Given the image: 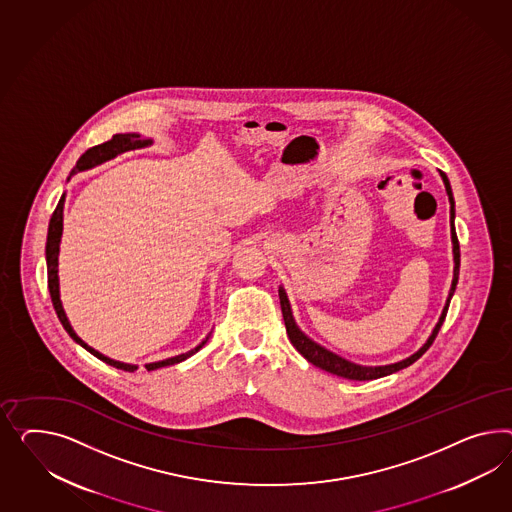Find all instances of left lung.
Segmentation results:
<instances>
[{"label":"left lung","mask_w":512,"mask_h":512,"mask_svg":"<svg viewBox=\"0 0 512 512\" xmlns=\"http://www.w3.org/2000/svg\"><path fill=\"white\" fill-rule=\"evenodd\" d=\"M442 179L443 182H445L447 195H449V203H451V238H453V253H455V274H453V285H451V291H449L447 304L443 307L442 317H440V322L436 324L434 332L430 335L429 341L421 346V348L415 352L414 356L399 361V363H391V365H384V367H363V365L350 363V361L343 360L341 356L333 354L330 350H326L324 346L313 343L307 335L300 332V328L296 326V322H294V318H292L291 304H289V300H287V294H285L283 289H279V302H281V313H283V320H285L287 335H289V339H291L292 346H294L309 363H313L315 367L326 371V373L337 374V376H343V378H348V380H374V378H382V376H387V374L401 371L404 367H408V365H412L414 361L419 360V358L429 350L430 345H432L434 339H436V335L440 332V328H442L443 320H445V315H447V309H449V304H451V298H453V294H455L456 283H458V270H460V246H458V238H456L455 231V201H453L451 184H449V179L445 177V173H442Z\"/></svg>","instance_id":"left-lung-1"}]
</instances>
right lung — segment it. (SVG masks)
<instances>
[{"instance_id":"add662e5","label":"right lung","mask_w":512,"mask_h":512,"mask_svg":"<svg viewBox=\"0 0 512 512\" xmlns=\"http://www.w3.org/2000/svg\"><path fill=\"white\" fill-rule=\"evenodd\" d=\"M149 143H151L149 139H141L139 138V134H115L110 141L100 143V145H95V147H91L89 151L83 152L82 156H80V160H78V164H76V167L72 169L70 177H72L76 171H83V169L98 166V164H102V162L110 160V158L117 156V154H121V152L130 151V149H139V147H145V145H149ZM63 205H65V194H63V197L59 199L56 210H54V214H52V220H50V225H48V238H46L48 289H50V296H52V304H54V309H56L57 317L61 320L63 328L67 330L70 337H72L78 345H82L87 352H91L95 358L104 361V363H108V365L115 367V369H121V371H126V373H134V371L138 369L136 365H128V363H121V361L110 360V358L102 356V354L97 352V350H93L91 346L85 345L82 339H80V337L74 333V330L70 328L69 320L65 317L63 305H61V300H59V279H57V255H59V240H61V233H63ZM207 339H205L201 345L195 346L194 350L186 352V354H180V356L169 358V360L149 363V365H145V369H147V371H154V369H160V367H167V365L180 363V361L190 358V356L195 354L199 348H203L205 343H207Z\"/></svg>"}]
</instances>
